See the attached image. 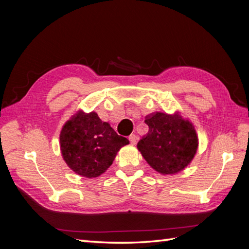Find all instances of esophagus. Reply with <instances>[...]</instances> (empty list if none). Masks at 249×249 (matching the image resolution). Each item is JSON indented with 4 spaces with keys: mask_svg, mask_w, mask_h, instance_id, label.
<instances>
[{
    "mask_svg": "<svg viewBox=\"0 0 249 249\" xmlns=\"http://www.w3.org/2000/svg\"><path fill=\"white\" fill-rule=\"evenodd\" d=\"M137 136L135 134H132V135H130L129 136V140H130V142L132 143V144H136L137 143Z\"/></svg>",
    "mask_w": 249,
    "mask_h": 249,
    "instance_id": "esophagus-1",
    "label": "esophagus"
}]
</instances>
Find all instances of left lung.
Returning a JSON list of instances; mask_svg holds the SVG:
<instances>
[{"label":"left lung","mask_w":249,"mask_h":249,"mask_svg":"<svg viewBox=\"0 0 249 249\" xmlns=\"http://www.w3.org/2000/svg\"><path fill=\"white\" fill-rule=\"evenodd\" d=\"M144 123L148 133L137 147L158 172L172 175L184 169L196 153L198 139L192 124L178 115L157 112Z\"/></svg>","instance_id":"left-lung-1"}]
</instances>
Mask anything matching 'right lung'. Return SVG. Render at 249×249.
Returning a JSON list of instances; mask_svg holds the SVG:
<instances>
[{"label":"right lung","instance_id":"add662e5","mask_svg":"<svg viewBox=\"0 0 249 249\" xmlns=\"http://www.w3.org/2000/svg\"><path fill=\"white\" fill-rule=\"evenodd\" d=\"M60 144L63 159L74 172L96 178L107 170L129 140L102 122L96 113L79 112L63 126Z\"/></svg>","mask_w":249,"mask_h":249}]
</instances>
